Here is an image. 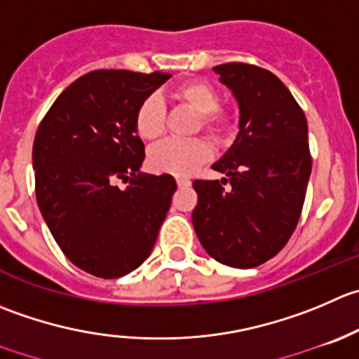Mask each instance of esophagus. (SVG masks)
<instances>
[{
	"label": "esophagus",
	"mask_w": 359,
	"mask_h": 359,
	"mask_svg": "<svg viewBox=\"0 0 359 359\" xmlns=\"http://www.w3.org/2000/svg\"><path fill=\"white\" fill-rule=\"evenodd\" d=\"M191 184L189 179H186V177H177V186L179 187H187Z\"/></svg>",
	"instance_id": "obj_1"
}]
</instances>
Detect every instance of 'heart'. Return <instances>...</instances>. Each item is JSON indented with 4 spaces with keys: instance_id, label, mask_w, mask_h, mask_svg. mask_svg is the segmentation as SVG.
I'll use <instances>...</instances> for the list:
<instances>
[{
    "instance_id": "1",
    "label": "heart",
    "mask_w": 359,
    "mask_h": 359,
    "mask_svg": "<svg viewBox=\"0 0 359 359\" xmlns=\"http://www.w3.org/2000/svg\"><path fill=\"white\" fill-rule=\"evenodd\" d=\"M172 98L196 114L193 131H205L214 142H222L235 128L229 112L219 107L221 98L214 87L201 80L179 86ZM166 128V109L158 96H147L135 114V130L144 140L154 142L163 137ZM210 149L203 138L166 140L149 152V165L158 173L191 175L198 166L208 161Z\"/></svg>"
}]
</instances>
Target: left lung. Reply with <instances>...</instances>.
Wrapping results in <instances>:
<instances>
[{
    "label": "left lung",
    "mask_w": 359,
    "mask_h": 359,
    "mask_svg": "<svg viewBox=\"0 0 359 359\" xmlns=\"http://www.w3.org/2000/svg\"><path fill=\"white\" fill-rule=\"evenodd\" d=\"M214 69L238 102L240 131L212 165L224 179L193 182V226L215 261L254 268L286 245L300 219L312 170L307 119L272 72L247 62Z\"/></svg>",
    "instance_id": "1"
}]
</instances>
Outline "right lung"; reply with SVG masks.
<instances>
[{"instance_id":"right-lung-1","label":"right lung","mask_w":359,"mask_h":359,"mask_svg":"<svg viewBox=\"0 0 359 359\" xmlns=\"http://www.w3.org/2000/svg\"><path fill=\"white\" fill-rule=\"evenodd\" d=\"M170 73L96 69L69 83L38 126L34 191L65 256L83 272L117 279L151 254L177 189L168 173H140L135 114ZM128 182L119 190L116 182Z\"/></svg>"}]
</instances>
